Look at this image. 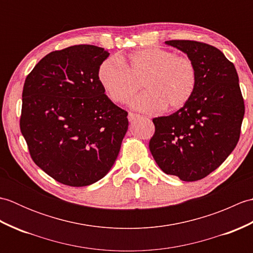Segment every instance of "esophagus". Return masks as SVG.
I'll list each match as a JSON object with an SVG mask.
<instances>
[{
	"mask_svg": "<svg viewBox=\"0 0 253 253\" xmlns=\"http://www.w3.org/2000/svg\"><path fill=\"white\" fill-rule=\"evenodd\" d=\"M139 117H140V115L135 114V113H132V112L128 113V121H129V122H133V121L137 120V118H139Z\"/></svg>",
	"mask_w": 253,
	"mask_h": 253,
	"instance_id": "obj_1",
	"label": "esophagus"
}]
</instances>
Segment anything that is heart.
<instances>
[{
	"mask_svg": "<svg viewBox=\"0 0 253 253\" xmlns=\"http://www.w3.org/2000/svg\"><path fill=\"white\" fill-rule=\"evenodd\" d=\"M99 82L115 103H126L140 89L147 91L131 102L133 109L158 113L176 111L191 100L198 83L195 63L175 52L149 47L128 57H110L100 65Z\"/></svg>",
	"mask_w": 253,
	"mask_h": 253,
	"instance_id": "obj_1",
	"label": "heart"
}]
</instances>
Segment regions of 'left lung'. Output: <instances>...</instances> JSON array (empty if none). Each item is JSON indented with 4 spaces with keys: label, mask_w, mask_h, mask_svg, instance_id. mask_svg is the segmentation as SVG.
<instances>
[{
    "label": "left lung",
    "mask_w": 253,
    "mask_h": 253,
    "mask_svg": "<svg viewBox=\"0 0 253 253\" xmlns=\"http://www.w3.org/2000/svg\"><path fill=\"white\" fill-rule=\"evenodd\" d=\"M165 43L195 63L198 83L184 107L153 118L155 131L149 148L164 173L196 181L215 170L237 146L244 98L234 64L215 46L191 40Z\"/></svg>",
    "instance_id": "1"
}]
</instances>
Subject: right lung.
<instances>
[{"mask_svg": "<svg viewBox=\"0 0 253 253\" xmlns=\"http://www.w3.org/2000/svg\"><path fill=\"white\" fill-rule=\"evenodd\" d=\"M109 55L90 44L53 51L25 80L20 131L34 162L61 184H93L120 153L128 113L107 98L98 78Z\"/></svg>", "mask_w": 253, "mask_h": 253, "instance_id": "1", "label": "right lung"}]
</instances>
